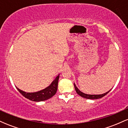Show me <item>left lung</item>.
I'll use <instances>...</instances> for the list:
<instances>
[{
  "instance_id": "1",
  "label": "left lung",
  "mask_w": 128,
  "mask_h": 128,
  "mask_svg": "<svg viewBox=\"0 0 128 128\" xmlns=\"http://www.w3.org/2000/svg\"><path fill=\"white\" fill-rule=\"evenodd\" d=\"M74 86L76 92L78 94L79 96L82 97L84 98H86V99H100V98H102L104 96H105V95L107 94L111 91V90H110V91H108V92H105V93L102 94H85L82 92H80V91L78 88L77 86H76L75 84H74Z\"/></svg>"
}]
</instances>
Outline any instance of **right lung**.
<instances>
[{"label": "right lung", "mask_w": 128, "mask_h": 128, "mask_svg": "<svg viewBox=\"0 0 128 128\" xmlns=\"http://www.w3.org/2000/svg\"><path fill=\"white\" fill-rule=\"evenodd\" d=\"M60 74L56 77V78L53 80L51 84L46 88L34 92H26L21 90L17 87V89L24 98H27L32 101L35 102H41L46 100H48L53 97L56 92L58 88V83L59 80Z\"/></svg>", "instance_id": "right-lung-1"}]
</instances>
